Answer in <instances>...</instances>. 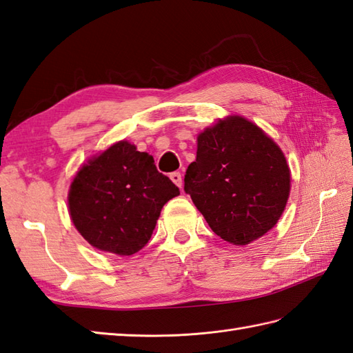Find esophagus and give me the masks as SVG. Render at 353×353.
I'll list each match as a JSON object with an SVG mask.
<instances>
[{
	"instance_id": "esophagus-1",
	"label": "esophagus",
	"mask_w": 353,
	"mask_h": 353,
	"mask_svg": "<svg viewBox=\"0 0 353 353\" xmlns=\"http://www.w3.org/2000/svg\"><path fill=\"white\" fill-rule=\"evenodd\" d=\"M170 179L171 180H173V182L180 188V189H182V185H183V179H182V174H180L179 173V171H174V173H171L170 174Z\"/></svg>"
}]
</instances>
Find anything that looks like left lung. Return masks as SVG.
<instances>
[{
    "mask_svg": "<svg viewBox=\"0 0 353 353\" xmlns=\"http://www.w3.org/2000/svg\"><path fill=\"white\" fill-rule=\"evenodd\" d=\"M289 188L283 152L245 117H228L198 135L185 192L225 241L243 246L264 236L282 216Z\"/></svg>",
    "mask_w": 353,
    "mask_h": 353,
    "instance_id": "left-lung-1",
    "label": "left lung"
}]
</instances>
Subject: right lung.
<instances>
[{
  "label": "right lung",
  "mask_w": 353,
  "mask_h": 353,
  "mask_svg": "<svg viewBox=\"0 0 353 353\" xmlns=\"http://www.w3.org/2000/svg\"><path fill=\"white\" fill-rule=\"evenodd\" d=\"M179 194V188L157 170L152 155L119 141L79 171L68 207L88 243L130 256L148 245L161 209Z\"/></svg>",
  "instance_id": "obj_1"
}]
</instances>
